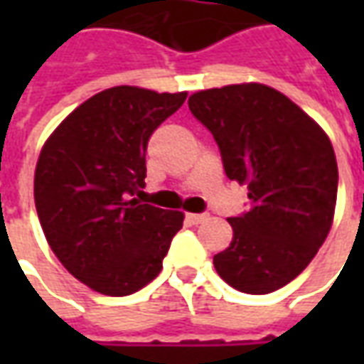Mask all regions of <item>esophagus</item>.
<instances>
[{
    "label": "esophagus",
    "instance_id": "34e87169",
    "mask_svg": "<svg viewBox=\"0 0 364 364\" xmlns=\"http://www.w3.org/2000/svg\"><path fill=\"white\" fill-rule=\"evenodd\" d=\"M206 218H208L206 214H187V222H189V224H203Z\"/></svg>",
    "mask_w": 364,
    "mask_h": 364
}]
</instances>
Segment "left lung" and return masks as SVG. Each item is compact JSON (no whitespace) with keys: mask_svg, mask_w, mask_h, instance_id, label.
Returning a JSON list of instances; mask_svg holds the SVG:
<instances>
[{"mask_svg":"<svg viewBox=\"0 0 364 364\" xmlns=\"http://www.w3.org/2000/svg\"><path fill=\"white\" fill-rule=\"evenodd\" d=\"M189 109L210 132L252 208L228 218L230 245L214 269L230 287L269 294L302 273L326 242L337 200V161L323 128L281 91L234 83L193 93Z\"/></svg>","mask_w":364,"mask_h":364,"instance_id":"8db88e82","label":"left lung"}]
</instances>
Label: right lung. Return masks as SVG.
<instances>
[{"label": "right lung", "instance_id": "1", "mask_svg": "<svg viewBox=\"0 0 364 364\" xmlns=\"http://www.w3.org/2000/svg\"><path fill=\"white\" fill-rule=\"evenodd\" d=\"M187 91L117 85L83 101L44 142L35 205L60 263L107 296L144 289L161 271L185 214L130 198L146 183L151 132Z\"/></svg>", "mask_w": 364, "mask_h": 364}]
</instances>
